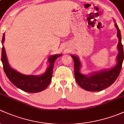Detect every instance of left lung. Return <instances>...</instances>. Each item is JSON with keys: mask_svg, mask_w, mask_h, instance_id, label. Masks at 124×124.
<instances>
[{"mask_svg": "<svg viewBox=\"0 0 124 124\" xmlns=\"http://www.w3.org/2000/svg\"><path fill=\"white\" fill-rule=\"evenodd\" d=\"M117 29V36L119 38L118 49L119 50L117 56V64L109 70L95 73L90 76H86L80 73L81 62L76 56L71 55L74 61L75 76L77 84L84 90L89 91H100L109 87L116 80L121 72L124 60V49L121 42V31L116 23L115 24Z\"/></svg>", "mask_w": 124, "mask_h": 124, "instance_id": "obj_1", "label": "left lung"}]
</instances>
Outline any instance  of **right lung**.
<instances>
[{
	"mask_svg": "<svg viewBox=\"0 0 124 124\" xmlns=\"http://www.w3.org/2000/svg\"><path fill=\"white\" fill-rule=\"evenodd\" d=\"M5 40L3 34L2 42ZM62 55H55L49 58V66L46 71L41 76L25 75L13 69L9 65L4 46L2 49V60L3 70L9 81L17 88L27 93H38L45 90L51 81L53 70L55 60Z\"/></svg>",
	"mask_w": 124,
	"mask_h": 124,
	"instance_id": "right-lung-1",
	"label": "right lung"
}]
</instances>
